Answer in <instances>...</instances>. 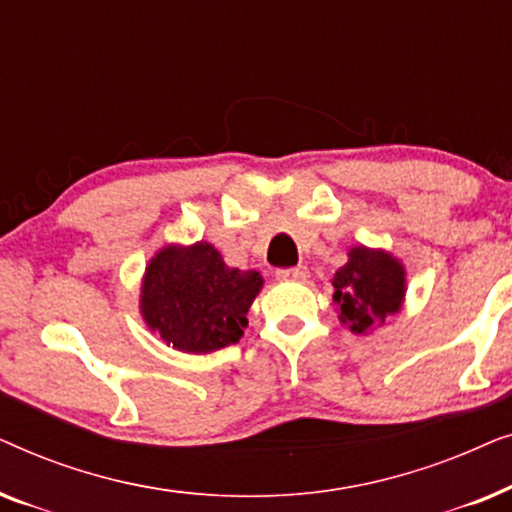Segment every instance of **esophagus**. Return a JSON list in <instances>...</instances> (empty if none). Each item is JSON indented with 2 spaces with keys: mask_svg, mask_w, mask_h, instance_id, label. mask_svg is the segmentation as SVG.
Listing matches in <instances>:
<instances>
[{
  "mask_svg": "<svg viewBox=\"0 0 512 512\" xmlns=\"http://www.w3.org/2000/svg\"><path fill=\"white\" fill-rule=\"evenodd\" d=\"M275 277L284 279V282H305L310 277V272H307L305 265H296V268H279Z\"/></svg>",
  "mask_w": 512,
  "mask_h": 512,
  "instance_id": "obj_1",
  "label": "esophagus"
}]
</instances>
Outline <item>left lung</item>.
Masks as SVG:
<instances>
[{"label": "left lung", "instance_id": "left-lung-1", "mask_svg": "<svg viewBox=\"0 0 512 512\" xmlns=\"http://www.w3.org/2000/svg\"><path fill=\"white\" fill-rule=\"evenodd\" d=\"M333 286L342 324L354 333H366L377 321L401 310L405 272L403 265L384 251L356 247L349 251V263L335 272Z\"/></svg>", "mask_w": 512, "mask_h": 512}]
</instances>
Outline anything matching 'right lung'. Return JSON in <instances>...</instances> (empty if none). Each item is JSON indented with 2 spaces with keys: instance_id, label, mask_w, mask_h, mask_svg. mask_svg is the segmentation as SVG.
<instances>
[{
  "instance_id": "1",
  "label": "right lung",
  "mask_w": 512,
  "mask_h": 512,
  "mask_svg": "<svg viewBox=\"0 0 512 512\" xmlns=\"http://www.w3.org/2000/svg\"><path fill=\"white\" fill-rule=\"evenodd\" d=\"M261 286L256 270L228 268L212 244L165 247L146 268L142 314L167 345L209 354L242 338Z\"/></svg>"
}]
</instances>
